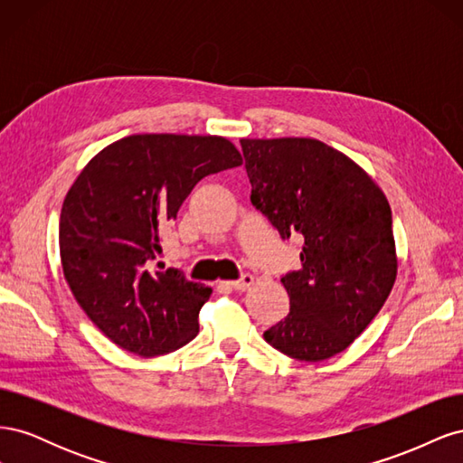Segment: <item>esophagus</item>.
I'll list each match as a JSON object with an SVG mask.
<instances>
[{"label":"esophagus","mask_w":463,"mask_h":463,"mask_svg":"<svg viewBox=\"0 0 463 463\" xmlns=\"http://www.w3.org/2000/svg\"><path fill=\"white\" fill-rule=\"evenodd\" d=\"M253 284H255V278L250 276V274H243L240 279H233V282H228V286H232L233 289H240V291L249 289Z\"/></svg>","instance_id":"obj_1"}]
</instances>
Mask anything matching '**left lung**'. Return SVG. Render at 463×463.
Returning a JSON list of instances; mask_svg holds the SVG:
<instances>
[{"instance_id": "8db88e82", "label": "left lung", "mask_w": 463, "mask_h": 463, "mask_svg": "<svg viewBox=\"0 0 463 463\" xmlns=\"http://www.w3.org/2000/svg\"><path fill=\"white\" fill-rule=\"evenodd\" d=\"M241 148L250 203L282 240H303L301 270L282 276L289 313L264 340L325 361L354 344L396 282L390 204L361 165L317 138H241Z\"/></svg>"}]
</instances>
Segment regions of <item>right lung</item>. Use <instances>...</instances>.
<instances>
[{"instance_id":"obj_1","label":"right lung","mask_w":463,"mask_h":463,"mask_svg":"<svg viewBox=\"0 0 463 463\" xmlns=\"http://www.w3.org/2000/svg\"><path fill=\"white\" fill-rule=\"evenodd\" d=\"M241 164L223 137L145 133L108 145L82 167L61 206L60 255L80 309L111 342L154 357L199 334L213 289L150 266L193 187Z\"/></svg>"}]
</instances>
